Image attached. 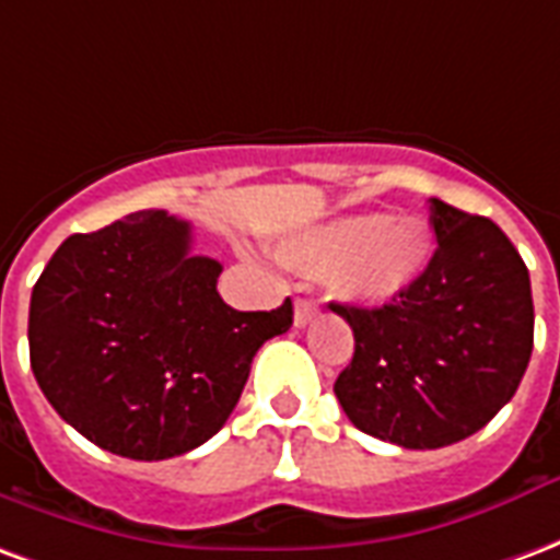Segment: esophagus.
Returning <instances> with one entry per match:
<instances>
[{
    "label": "esophagus",
    "mask_w": 560,
    "mask_h": 560,
    "mask_svg": "<svg viewBox=\"0 0 560 560\" xmlns=\"http://www.w3.org/2000/svg\"><path fill=\"white\" fill-rule=\"evenodd\" d=\"M316 313H319V310H316V304H310V301H301V298H298L295 301V325L298 328L310 325V322L316 319Z\"/></svg>",
    "instance_id": "esophagus-1"
}]
</instances>
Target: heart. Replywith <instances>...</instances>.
I'll return each mask as SVG.
<instances>
[{"instance_id": "heart-1", "label": "heart", "mask_w": 560, "mask_h": 560, "mask_svg": "<svg viewBox=\"0 0 560 560\" xmlns=\"http://www.w3.org/2000/svg\"><path fill=\"white\" fill-rule=\"evenodd\" d=\"M432 235L420 218L349 214L301 232L280 247L292 271L328 277L352 304H385L402 295L430 265Z\"/></svg>"}]
</instances>
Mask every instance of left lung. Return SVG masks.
Instances as JSON below:
<instances>
[{
	"mask_svg": "<svg viewBox=\"0 0 560 560\" xmlns=\"http://www.w3.org/2000/svg\"><path fill=\"white\" fill-rule=\"evenodd\" d=\"M430 265L385 307L334 313L354 354L334 394L354 427L406 451L483 430L516 394L534 349L528 268L495 223L430 199Z\"/></svg>",
	"mask_w": 560,
	"mask_h": 560,
	"instance_id": "8db88e82",
	"label": "left lung"
}]
</instances>
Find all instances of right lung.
<instances>
[{
	"instance_id": "1",
	"label": "right lung",
	"mask_w": 560,
	"mask_h": 560,
	"mask_svg": "<svg viewBox=\"0 0 560 560\" xmlns=\"http://www.w3.org/2000/svg\"><path fill=\"white\" fill-rule=\"evenodd\" d=\"M190 223L137 211L71 235L32 289L28 361L44 397L89 442L128 459L206 444L241 399L253 354L292 328V301L241 313L223 265L190 253Z\"/></svg>"
}]
</instances>
